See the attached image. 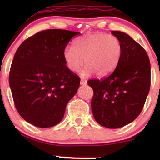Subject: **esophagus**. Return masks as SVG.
<instances>
[{"instance_id": "34e87169", "label": "esophagus", "mask_w": 160, "mask_h": 160, "mask_svg": "<svg viewBox=\"0 0 160 160\" xmlns=\"http://www.w3.org/2000/svg\"><path fill=\"white\" fill-rule=\"evenodd\" d=\"M86 83H87V81H86V80H84V79H81V80H80V85L85 86L86 85Z\"/></svg>"}]
</instances>
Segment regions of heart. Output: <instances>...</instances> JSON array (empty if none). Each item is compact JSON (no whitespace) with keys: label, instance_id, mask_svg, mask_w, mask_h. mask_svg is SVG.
<instances>
[{"label":"heart","instance_id":"obj_1","mask_svg":"<svg viewBox=\"0 0 160 160\" xmlns=\"http://www.w3.org/2000/svg\"><path fill=\"white\" fill-rule=\"evenodd\" d=\"M73 47L68 46L63 57L68 68L77 72L86 64L80 72L84 78L96 73L99 77L108 76L113 71L122 55L120 40L114 35L104 33H92L80 37Z\"/></svg>","mask_w":160,"mask_h":160}]
</instances>
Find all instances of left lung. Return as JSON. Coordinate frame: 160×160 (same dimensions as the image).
I'll return each mask as SVG.
<instances>
[{"label": "left lung", "instance_id": "obj_1", "mask_svg": "<svg viewBox=\"0 0 160 160\" xmlns=\"http://www.w3.org/2000/svg\"><path fill=\"white\" fill-rule=\"evenodd\" d=\"M120 40L122 55L116 69L107 78L90 80L94 92L92 111L96 122L117 128L138 117L150 86V63L146 51L126 33L112 31Z\"/></svg>", "mask_w": 160, "mask_h": 160}]
</instances>
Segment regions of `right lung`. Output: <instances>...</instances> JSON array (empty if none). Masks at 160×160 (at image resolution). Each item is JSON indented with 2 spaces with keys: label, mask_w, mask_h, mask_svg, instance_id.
I'll use <instances>...</instances> for the list:
<instances>
[{
  "label": "right lung",
  "mask_w": 160,
  "mask_h": 160,
  "mask_svg": "<svg viewBox=\"0 0 160 160\" xmlns=\"http://www.w3.org/2000/svg\"><path fill=\"white\" fill-rule=\"evenodd\" d=\"M80 34L62 29L42 31L16 50L9 82L16 110L29 123L49 128L63 119L80 82L65 65L63 52L71 38Z\"/></svg>",
  "instance_id": "right-lung-1"
}]
</instances>
